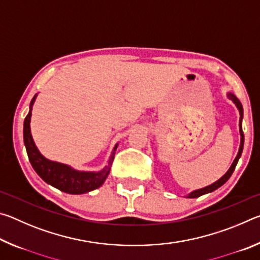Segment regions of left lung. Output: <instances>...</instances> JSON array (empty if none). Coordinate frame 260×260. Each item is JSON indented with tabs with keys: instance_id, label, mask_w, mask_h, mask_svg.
<instances>
[{
	"instance_id": "1",
	"label": "left lung",
	"mask_w": 260,
	"mask_h": 260,
	"mask_svg": "<svg viewBox=\"0 0 260 260\" xmlns=\"http://www.w3.org/2000/svg\"><path fill=\"white\" fill-rule=\"evenodd\" d=\"M227 98L233 101V103H234L236 105V108L239 109V112H240V134H241V143H240V149H239V152H237V156L234 159V161H233L232 166L230 167V170L227 171L226 174L223 175V177L220 178L218 181H215L214 183L210 184V186L208 187H204V188H201V189H197V190H193L191 191L189 195L187 196L188 199H196V197H200L202 195H204V193H209V192H212L214 191L215 189H218L219 187H221L223 183H225L228 179L231 178V175L233 174V172H234L235 167H236V164L237 161H239L240 157L242 155V151H243V144H244V134H243V131H242V119H243V108H242V104L239 101V99L236 98V96L234 94L232 93H228L227 94Z\"/></svg>"
}]
</instances>
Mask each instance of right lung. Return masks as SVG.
<instances>
[{"mask_svg": "<svg viewBox=\"0 0 260 260\" xmlns=\"http://www.w3.org/2000/svg\"><path fill=\"white\" fill-rule=\"evenodd\" d=\"M37 99V95L30 101L29 112L24 120V143L27 151V156L30 165L33 166L35 172L39 174L43 181L51 184L59 190L79 195V193H85L88 191L98 189L103 184L105 179L108 178L111 170V165L116 153L118 144H116L110 156L107 166L99 172H85V171H77L72 169L71 166L61 164V162L52 161L43 157L40 151L35 146L32 134H30V116H32V107Z\"/></svg>", "mask_w": 260, "mask_h": 260, "instance_id": "1", "label": "right lung"}]
</instances>
